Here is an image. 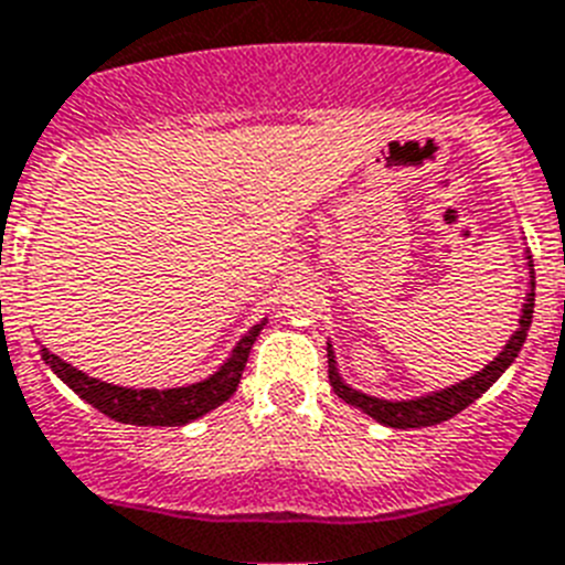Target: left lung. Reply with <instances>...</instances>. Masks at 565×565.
I'll return each mask as SVG.
<instances>
[{
    "label": "left lung",
    "instance_id": "left-lung-1",
    "mask_svg": "<svg viewBox=\"0 0 565 565\" xmlns=\"http://www.w3.org/2000/svg\"><path fill=\"white\" fill-rule=\"evenodd\" d=\"M525 259H529V288H525L523 309H520V320H516L514 334L508 338V343L502 347V352L493 358L491 363H484V370H479L477 375L461 377L456 384L441 386V390H430V393L413 395V398H377V395L363 393L355 390L352 384H347V377L340 375L338 370V355H334L332 340H329V381H332L334 393L340 398L358 407L361 413L375 418L377 424L384 427H395V430H409V427H433V424H441L447 418H454L456 413H461L465 407H470L473 401L482 398L488 390H491L511 363L516 361L520 349H523L525 338H529L531 317H534V265H531V254L525 250Z\"/></svg>",
    "mask_w": 565,
    "mask_h": 565
}]
</instances>
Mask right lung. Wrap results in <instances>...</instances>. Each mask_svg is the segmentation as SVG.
Masks as SVG:
<instances>
[{
	"instance_id": "obj_1",
	"label": "right lung",
	"mask_w": 565,
	"mask_h": 565,
	"mask_svg": "<svg viewBox=\"0 0 565 565\" xmlns=\"http://www.w3.org/2000/svg\"><path fill=\"white\" fill-rule=\"evenodd\" d=\"M265 323H268V317L250 326L248 332L236 340L231 355L222 361V366L213 375L202 377L195 384L167 386V390L109 384V381H100V377H92L88 372L77 370L74 363L49 352L42 343L40 355L72 393H77L86 404L100 409L104 416L115 418L120 424H138V427H181V424L195 422L210 409H216L218 404H225L236 393L245 363H248L250 347H254L256 334L263 332Z\"/></svg>"
}]
</instances>
